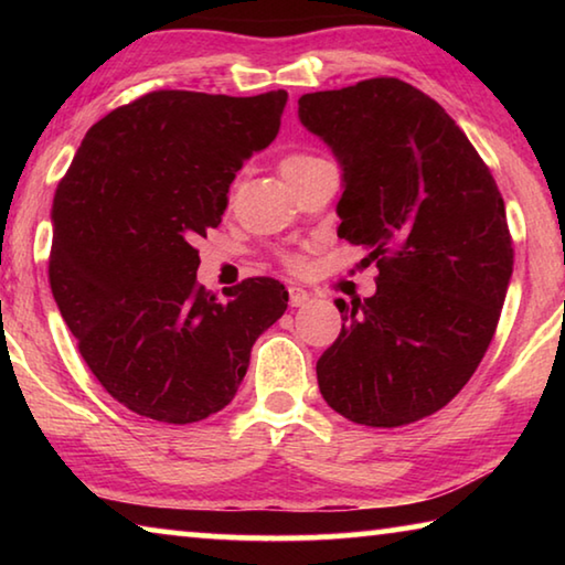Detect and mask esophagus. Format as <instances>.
Here are the masks:
<instances>
[{
	"label": "esophagus",
	"instance_id": "esophagus-1",
	"mask_svg": "<svg viewBox=\"0 0 565 565\" xmlns=\"http://www.w3.org/2000/svg\"><path fill=\"white\" fill-rule=\"evenodd\" d=\"M289 301H291V306H303L306 301H309V291H303L301 286H291Z\"/></svg>",
	"mask_w": 565,
	"mask_h": 565
}]
</instances>
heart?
Returning a JSON list of instances; mask_svg holds the SVG:
<instances>
[{"mask_svg": "<svg viewBox=\"0 0 565 565\" xmlns=\"http://www.w3.org/2000/svg\"><path fill=\"white\" fill-rule=\"evenodd\" d=\"M317 161H321V157L309 154V151H294V154H286V157L279 161V171H281V177H284L286 181H291V179H296L299 174H303V171L309 169V167L317 164ZM281 262H284L286 266H289V269H299V266H301V256H299V254L284 252V254H281Z\"/></svg>", "mask_w": 565, "mask_h": 565, "instance_id": "obj_1", "label": "heart"}]
</instances>
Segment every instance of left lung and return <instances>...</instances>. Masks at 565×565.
Wrapping results in <instances>:
<instances>
[{
	"label": "left lung",
	"instance_id": "obj_1",
	"mask_svg": "<svg viewBox=\"0 0 565 565\" xmlns=\"http://www.w3.org/2000/svg\"><path fill=\"white\" fill-rule=\"evenodd\" d=\"M299 117L341 161L339 236L379 266L374 296L337 301L321 396L353 424H414L468 384L499 327L513 271L503 196L441 104L396 76L303 94Z\"/></svg>",
	"mask_w": 565,
	"mask_h": 565
}]
</instances>
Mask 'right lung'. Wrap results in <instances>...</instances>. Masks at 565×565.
Here are the masks:
<instances>
[{"instance_id": "add662e5", "label": "right lung", "mask_w": 565, "mask_h": 565, "mask_svg": "<svg viewBox=\"0 0 565 565\" xmlns=\"http://www.w3.org/2000/svg\"><path fill=\"white\" fill-rule=\"evenodd\" d=\"M286 92L159 89L82 139L52 204L50 284L82 359L111 398L194 424L236 396L254 341L284 317L271 276L196 281V238L222 224L228 184L279 134Z\"/></svg>"}]
</instances>
